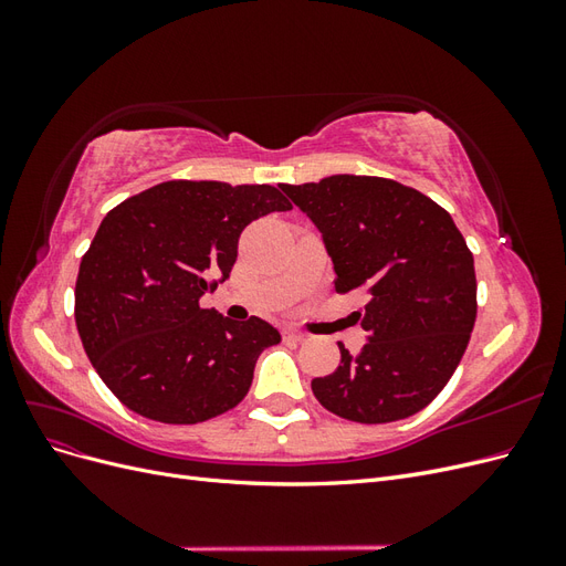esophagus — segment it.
Returning <instances> with one entry per match:
<instances>
[{
  "label": "esophagus",
  "mask_w": 566,
  "mask_h": 566,
  "mask_svg": "<svg viewBox=\"0 0 566 566\" xmlns=\"http://www.w3.org/2000/svg\"><path fill=\"white\" fill-rule=\"evenodd\" d=\"M304 337L306 335L302 331L293 328V325H287V328H283V339H287V342H302Z\"/></svg>",
  "instance_id": "1"
}]
</instances>
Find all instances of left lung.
Segmentation results:
<instances>
[{
    "mask_svg": "<svg viewBox=\"0 0 566 566\" xmlns=\"http://www.w3.org/2000/svg\"><path fill=\"white\" fill-rule=\"evenodd\" d=\"M323 235L335 290H366L354 312L368 342L333 375L314 378L331 413L378 424L418 413L447 387L476 318L474 260L451 214L420 191L382 177L333 175L281 186Z\"/></svg>",
    "mask_w": 566,
    "mask_h": 566,
    "instance_id": "8db88e82",
    "label": "left lung"
}]
</instances>
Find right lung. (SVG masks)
<instances>
[{
	"label": "right lung",
	"instance_id": "1",
	"mask_svg": "<svg viewBox=\"0 0 566 566\" xmlns=\"http://www.w3.org/2000/svg\"><path fill=\"white\" fill-rule=\"evenodd\" d=\"M293 208L266 184L165 181L113 208L80 262L75 323L101 380L134 413L196 424L238 406L281 333L200 297L229 279L250 221Z\"/></svg>",
	"mask_w": 566,
	"mask_h": 566
}]
</instances>
